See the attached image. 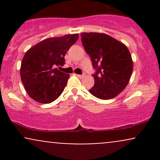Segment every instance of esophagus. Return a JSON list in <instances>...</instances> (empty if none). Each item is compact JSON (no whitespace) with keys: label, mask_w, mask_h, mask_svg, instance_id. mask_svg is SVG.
Masks as SVG:
<instances>
[{"label":"esophagus","mask_w":160,"mask_h":160,"mask_svg":"<svg viewBox=\"0 0 160 160\" xmlns=\"http://www.w3.org/2000/svg\"><path fill=\"white\" fill-rule=\"evenodd\" d=\"M77 76H78L79 78H82L85 76V74H77Z\"/></svg>","instance_id":"1"}]
</instances>
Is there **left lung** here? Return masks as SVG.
<instances>
[{"instance_id": "8db88e82", "label": "left lung", "mask_w": 160, "mask_h": 160, "mask_svg": "<svg viewBox=\"0 0 160 160\" xmlns=\"http://www.w3.org/2000/svg\"><path fill=\"white\" fill-rule=\"evenodd\" d=\"M82 43L97 70L92 75L95 84L89 92L108 100L117 96L128 85L133 62L126 46L104 33H82Z\"/></svg>"}]
</instances>
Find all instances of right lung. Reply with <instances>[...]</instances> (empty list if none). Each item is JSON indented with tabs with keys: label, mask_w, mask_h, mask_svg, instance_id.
<instances>
[{
	"label": "right lung",
	"mask_w": 160,
	"mask_h": 160,
	"mask_svg": "<svg viewBox=\"0 0 160 160\" xmlns=\"http://www.w3.org/2000/svg\"><path fill=\"white\" fill-rule=\"evenodd\" d=\"M78 37V34H73L47 38L25 52L20 76L25 91L33 100L49 104L60 96L70 75L56 67L65 65V53Z\"/></svg>",
	"instance_id": "add662e5"
}]
</instances>
